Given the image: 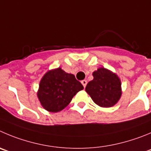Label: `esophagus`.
Instances as JSON below:
<instances>
[{"instance_id": "obj_1", "label": "esophagus", "mask_w": 151, "mask_h": 151, "mask_svg": "<svg viewBox=\"0 0 151 151\" xmlns=\"http://www.w3.org/2000/svg\"><path fill=\"white\" fill-rule=\"evenodd\" d=\"M81 83L83 84V87H84V88H85L86 86V84H87V81L86 80H82V81H81Z\"/></svg>"}]
</instances>
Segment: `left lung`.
I'll return each mask as SVG.
<instances>
[{
	"instance_id": "8db88e82",
	"label": "left lung",
	"mask_w": 151,
	"mask_h": 151,
	"mask_svg": "<svg viewBox=\"0 0 151 151\" xmlns=\"http://www.w3.org/2000/svg\"><path fill=\"white\" fill-rule=\"evenodd\" d=\"M93 80L88 83L86 91L92 101L101 107H112L122 97V82L115 73L99 68L92 73Z\"/></svg>"
}]
</instances>
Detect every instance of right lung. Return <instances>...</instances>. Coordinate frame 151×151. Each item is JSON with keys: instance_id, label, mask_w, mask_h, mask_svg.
Returning <instances> with one entry per match:
<instances>
[{"instance_id": "add662e5", "label": "right lung", "mask_w": 151, "mask_h": 151, "mask_svg": "<svg viewBox=\"0 0 151 151\" xmlns=\"http://www.w3.org/2000/svg\"><path fill=\"white\" fill-rule=\"evenodd\" d=\"M83 86L74 74L61 68L52 69L45 74L39 83L37 97L42 107L50 112H58L67 106Z\"/></svg>"}]
</instances>
